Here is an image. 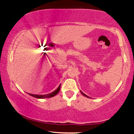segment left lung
<instances>
[{
	"label": "left lung",
	"instance_id": "obj_1",
	"mask_svg": "<svg viewBox=\"0 0 134 134\" xmlns=\"http://www.w3.org/2000/svg\"><path fill=\"white\" fill-rule=\"evenodd\" d=\"M80 92H81V93H82V95H83V96H84L85 97H86L90 98V97H88V96H87V95H85V93H83V92H82V91H80Z\"/></svg>",
	"mask_w": 134,
	"mask_h": 134
}]
</instances>
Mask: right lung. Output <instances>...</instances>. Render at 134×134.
I'll list each match as a JSON object with an SVG mask.
<instances>
[{"instance_id":"1","label":"right lung","mask_w":134,"mask_h":134,"mask_svg":"<svg viewBox=\"0 0 134 134\" xmlns=\"http://www.w3.org/2000/svg\"><path fill=\"white\" fill-rule=\"evenodd\" d=\"M60 84L59 85V86L58 87V88L56 90H55L54 92H52L48 93V94H45V95H35V94H31V93H29L30 96H31L37 98V99H46V98H51L52 97H54L57 94L59 93V92L60 91Z\"/></svg>"}]
</instances>
